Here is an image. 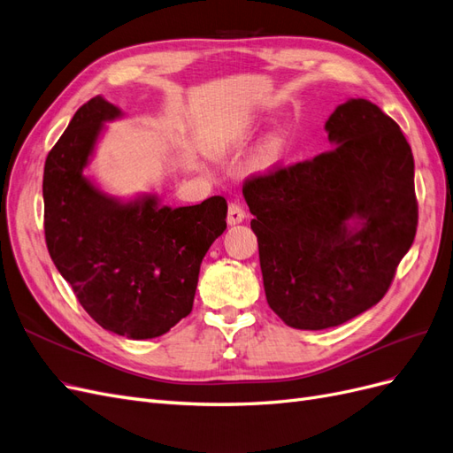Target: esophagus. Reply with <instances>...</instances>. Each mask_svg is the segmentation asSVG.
Listing matches in <instances>:
<instances>
[{
	"label": "esophagus",
	"mask_w": 453,
	"mask_h": 453,
	"mask_svg": "<svg viewBox=\"0 0 453 453\" xmlns=\"http://www.w3.org/2000/svg\"><path fill=\"white\" fill-rule=\"evenodd\" d=\"M245 219V211L240 203H230L228 205V215H226V223L232 226V225H240Z\"/></svg>",
	"instance_id": "obj_1"
}]
</instances>
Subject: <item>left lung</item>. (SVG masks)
Listing matches in <instances>:
<instances>
[{
    "mask_svg": "<svg viewBox=\"0 0 453 453\" xmlns=\"http://www.w3.org/2000/svg\"><path fill=\"white\" fill-rule=\"evenodd\" d=\"M325 132L331 150L243 185L268 304L303 331L376 306L418 226L414 157L399 125L349 98Z\"/></svg>",
    "mask_w": 453,
    "mask_h": 453,
    "instance_id": "1",
    "label": "left lung"
}]
</instances>
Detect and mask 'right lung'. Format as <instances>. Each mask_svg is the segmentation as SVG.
Returning <instances> with one entry per match:
<instances>
[{
  "label": "right lung",
  "mask_w": 453,
  "mask_h": 453,
  "mask_svg": "<svg viewBox=\"0 0 453 453\" xmlns=\"http://www.w3.org/2000/svg\"><path fill=\"white\" fill-rule=\"evenodd\" d=\"M125 113L96 96L73 115L45 162V240L54 266L105 331L166 334L190 313L202 258L226 228V200L170 208L142 193L119 198L87 172L107 122Z\"/></svg>",
  "instance_id": "obj_1"
}]
</instances>
